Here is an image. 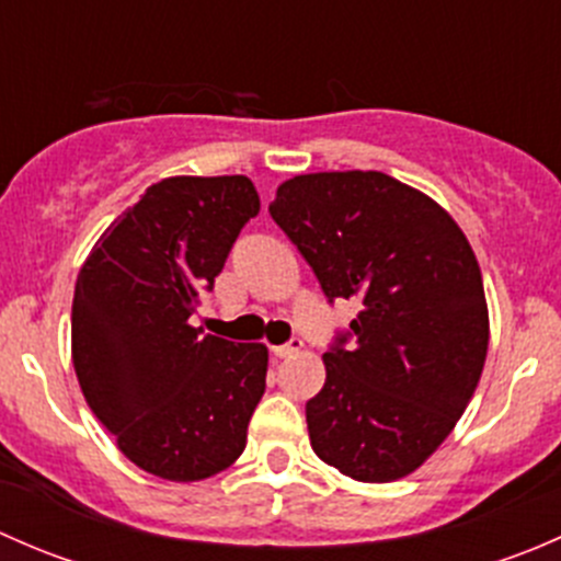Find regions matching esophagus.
<instances>
[{"label":"esophagus","instance_id":"34e87169","mask_svg":"<svg viewBox=\"0 0 561 561\" xmlns=\"http://www.w3.org/2000/svg\"><path fill=\"white\" fill-rule=\"evenodd\" d=\"M301 347H304L301 339L293 336L287 344H276V347H271V353H274L276 358H290V355H296Z\"/></svg>","mask_w":561,"mask_h":561}]
</instances>
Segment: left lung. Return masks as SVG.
Returning a JSON list of instances; mask_svg holds the SVG:
<instances>
[{
    "label": "left lung",
    "mask_w": 561,
    "mask_h": 561,
    "mask_svg": "<svg viewBox=\"0 0 561 561\" xmlns=\"http://www.w3.org/2000/svg\"><path fill=\"white\" fill-rule=\"evenodd\" d=\"M328 301L360 312L322 355L312 450L360 483L415 472L467 410L489 350L483 276L439 203L380 171L307 173L268 206Z\"/></svg>",
    "instance_id": "left-lung-1"
}]
</instances>
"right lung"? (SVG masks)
Returning a JSON list of instances; mask_svg holds the SVG:
<instances>
[{
	"label": "right lung",
	"mask_w": 561,
	"mask_h": 561,
	"mask_svg": "<svg viewBox=\"0 0 561 561\" xmlns=\"http://www.w3.org/2000/svg\"><path fill=\"white\" fill-rule=\"evenodd\" d=\"M257 211L247 175L162 179L81 265L72 298L78 382L118 450L157 478L206 480L247 448L268 350L203 333L190 317Z\"/></svg>",
	"instance_id": "obj_1"
}]
</instances>
